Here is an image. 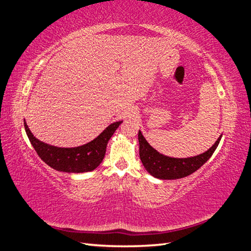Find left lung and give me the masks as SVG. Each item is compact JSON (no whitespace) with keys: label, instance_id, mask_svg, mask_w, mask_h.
I'll list each match as a JSON object with an SVG mask.
<instances>
[{"label":"left lung","instance_id":"8db88e82","mask_svg":"<svg viewBox=\"0 0 251 251\" xmlns=\"http://www.w3.org/2000/svg\"><path fill=\"white\" fill-rule=\"evenodd\" d=\"M221 136L216 141L207 151L191 158H171L159 153L145 140L142 132L138 131L140 142V158L144 168L150 175L159 179H178L186 177L199 170L207 161L221 140Z\"/></svg>","mask_w":251,"mask_h":251}]
</instances>
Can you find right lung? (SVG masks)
Instances as JSON below:
<instances>
[{"label": "right lung", "mask_w": 251, "mask_h": 251, "mask_svg": "<svg viewBox=\"0 0 251 251\" xmlns=\"http://www.w3.org/2000/svg\"><path fill=\"white\" fill-rule=\"evenodd\" d=\"M121 124L122 121L114 122L90 143L74 148L54 147L38 141L27 127L25 120V129L38 157L50 168L59 172L83 173L93 171L101 164L109 138Z\"/></svg>", "instance_id": "1"}]
</instances>
